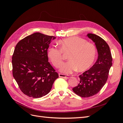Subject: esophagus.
<instances>
[{"mask_svg": "<svg viewBox=\"0 0 123 123\" xmlns=\"http://www.w3.org/2000/svg\"><path fill=\"white\" fill-rule=\"evenodd\" d=\"M59 77H62V78H69L71 77V76H72L71 75H65V74H62V73H59L58 74Z\"/></svg>", "mask_w": 123, "mask_h": 123, "instance_id": "34e87169", "label": "esophagus"}]
</instances>
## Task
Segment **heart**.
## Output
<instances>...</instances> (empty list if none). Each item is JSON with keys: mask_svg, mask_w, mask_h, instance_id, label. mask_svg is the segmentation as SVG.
Instances as JSON below:
<instances>
[{"mask_svg": "<svg viewBox=\"0 0 123 123\" xmlns=\"http://www.w3.org/2000/svg\"><path fill=\"white\" fill-rule=\"evenodd\" d=\"M59 49L51 47L48 49L47 56L56 68H59L64 60V54H68L69 59L62 66L61 71L71 73L77 69L84 71L90 67L96 55L94 43L88 42L77 36H73L58 40Z\"/></svg>", "mask_w": 123, "mask_h": 123, "instance_id": "1", "label": "heart"}]
</instances>
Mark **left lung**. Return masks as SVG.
I'll return each mask as SVG.
<instances>
[{
  "mask_svg": "<svg viewBox=\"0 0 123 123\" xmlns=\"http://www.w3.org/2000/svg\"><path fill=\"white\" fill-rule=\"evenodd\" d=\"M88 37L95 43L98 52V58L94 65L80 74V83L72 90L82 98L96 94L106 84L112 66V58L108 44L99 36L92 33Z\"/></svg>",
  "mask_w": 123,
  "mask_h": 123,
  "instance_id": "1",
  "label": "left lung"
}]
</instances>
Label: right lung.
<instances>
[{
    "instance_id": "add662e5",
    "label": "right lung",
    "mask_w": 123,
    "mask_h": 123,
    "mask_svg": "<svg viewBox=\"0 0 123 123\" xmlns=\"http://www.w3.org/2000/svg\"><path fill=\"white\" fill-rule=\"evenodd\" d=\"M53 36L36 32L17 43L12 56L13 77L24 94L39 98L52 87L58 73L48 62V49Z\"/></svg>"
}]
</instances>
